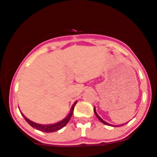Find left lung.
Returning <instances> with one entry per match:
<instances>
[{
  "mask_svg": "<svg viewBox=\"0 0 157 157\" xmlns=\"http://www.w3.org/2000/svg\"><path fill=\"white\" fill-rule=\"evenodd\" d=\"M94 113H95V115H96L97 116V117L99 119V120H100V122H102V123L103 124H105V125H109V126H114V125H111V124H109V123H108L107 122H105V121H104L103 120H102V119H101V117H100V116H99L98 114H97V113L96 112V109H95V108L94 109ZM126 123H125V124H122V125H120L121 126H122V125H125ZM118 126H120V125H116V127H118Z\"/></svg>",
  "mask_w": 157,
  "mask_h": 157,
  "instance_id": "obj_1",
  "label": "left lung"
}]
</instances>
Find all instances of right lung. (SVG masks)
<instances>
[{
    "label": "right lung",
    "mask_w": 157,
    "mask_h": 157,
    "mask_svg": "<svg viewBox=\"0 0 157 157\" xmlns=\"http://www.w3.org/2000/svg\"><path fill=\"white\" fill-rule=\"evenodd\" d=\"M76 103H77V101L73 104L72 107H71V111H70L69 114H68L66 118L63 119V120H61V121H60V122H56V123H55V124H51V125H41V124L36 123V122H34L31 121V120H29V119L26 118L22 113L21 112V114H22V116L24 117L25 120H26V121L32 126V127L35 128L37 129V130L40 131H44V132H46V133L55 132V131H57L60 130V129H61V128H63L64 126L66 125V124L68 123V121L70 120V119H71V116H72L73 112H74V108H75Z\"/></svg>",
    "instance_id": "obj_1"
}]
</instances>
